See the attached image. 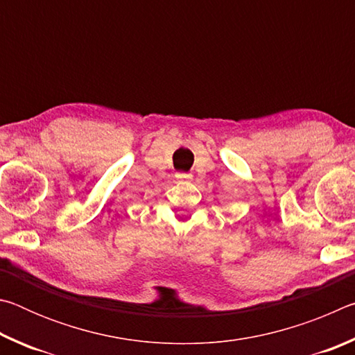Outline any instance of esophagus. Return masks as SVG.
I'll return each instance as SVG.
<instances>
[{
    "instance_id": "1",
    "label": "esophagus",
    "mask_w": 355,
    "mask_h": 355,
    "mask_svg": "<svg viewBox=\"0 0 355 355\" xmlns=\"http://www.w3.org/2000/svg\"><path fill=\"white\" fill-rule=\"evenodd\" d=\"M177 178L182 180V182H188V180L192 178V175H191L189 172H178L177 173Z\"/></svg>"
}]
</instances>
